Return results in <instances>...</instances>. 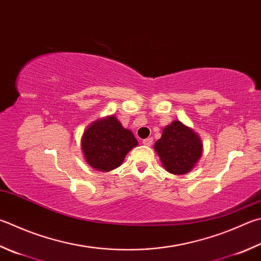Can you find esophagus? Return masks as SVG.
<instances>
[{
	"label": "esophagus",
	"mask_w": 261,
	"mask_h": 261,
	"mask_svg": "<svg viewBox=\"0 0 261 261\" xmlns=\"http://www.w3.org/2000/svg\"><path fill=\"white\" fill-rule=\"evenodd\" d=\"M143 144L145 146H151V144H153V138H146L143 140Z\"/></svg>",
	"instance_id": "1"
}]
</instances>
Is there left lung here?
<instances>
[{
	"instance_id": "1",
	"label": "left lung",
	"mask_w": 261,
	"mask_h": 261,
	"mask_svg": "<svg viewBox=\"0 0 261 261\" xmlns=\"http://www.w3.org/2000/svg\"><path fill=\"white\" fill-rule=\"evenodd\" d=\"M154 149L168 172L181 176L195 167L202 156L203 145L193 129L180 121H173L164 127Z\"/></svg>"
}]
</instances>
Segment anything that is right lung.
<instances>
[{
    "label": "right lung",
    "instance_id": "obj_1",
    "mask_svg": "<svg viewBox=\"0 0 261 261\" xmlns=\"http://www.w3.org/2000/svg\"><path fill=\"white\" fill-rule=\"evenodd\" d=\"M137 145L138 140L134 134L124 129L114 115L91 123L81 140L87 163L102 172L120 167L125 155Z\"/></svg>",
    "mask_w": 261,
    "mask_h": 261
}]
</instances>
